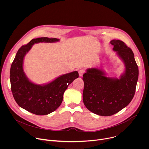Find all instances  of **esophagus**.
<instances>
[{
  "mask_svg": "<svg viewBox=\"0 0 149 149\" xmlns=\"http://www.w3.org/2000/svg\"><path fill=\"white\" fill-rule=\"evenodd\" d=\"M78 72H79V75L80 76V77H82V75H83V74L85 73V70H79V71H78Z\"/></svg>",
  "mask_w": 149,
  "mask_h": 149,
  "instance_id": "1",
  "label": "esophagus"
}]
</instances>
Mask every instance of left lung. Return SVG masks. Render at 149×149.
I'll return each mask as SVG.
<instances>
[{"label": "left lung", "mask_w": 149, "mask_h": 149, "mask_svg": "<svg viewBox=\"0 0 149 149\" xmlns=\"http://www.w3.org/2000/svg\"><path fill=\"white\" fill-rule=\"evenodd\" d=\"M125 65V74L120 79L106 77L97 68L88 69L83 75V102L92 113L102 116H112L131 102L136 92L139 69L134 54L124 42H110Z\"/></svg>", "instance_id": "obj_1"}]
</instances>
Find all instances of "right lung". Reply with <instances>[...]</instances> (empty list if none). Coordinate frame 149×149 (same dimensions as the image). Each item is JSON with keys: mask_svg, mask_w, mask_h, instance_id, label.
I'll use <instances>...</instances> for the list:
<instances>
[{"mask_svg": "<svg viewBox=\"0 0 149 149\" xmlns=\"http://www.w3.org/2000/svg\"><path fill=\"white\" fill-rule=\"evenodd\" d=\"M59 40L47 37L32 39L19 49L10 67L11 91L15 101L20 107L36 115H47L56 110L62 103L63 93L69 85L79 77L78 72L74 71L42 86L32 83L25 76L23 71L24 58L32 45L38 42Z\"/></svg>", "mask_w": 149, "mask_h": 149, "instance_id": "add662e5", "label": "right lung"}]
</instances>
